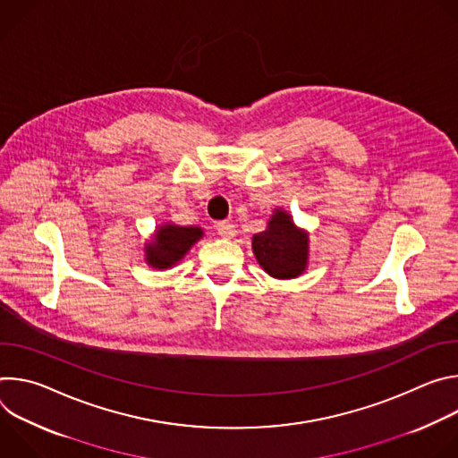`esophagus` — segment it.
Returning <instances> with one entry per match:
<instances>
[{
	"mask_svg": "<svg viewBox=\"0 0 458 458\" xmlns=\"http://www.w3.org/2000/svg\"><path fill=\"white\" fill-rule=\"evenodd\" d=\"M216 228H217V233H219L221 237H225V239H232V237L235 235V226H233V223H230V221H219V223L216 225Z\"/></svg>",
	"mask_w": 458,
	"mask_h": 458,
	"instance_id": "1",
	"label": "esophagus"
}]
</instances>
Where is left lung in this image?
Segmentation results:
<instances>
[{
    "label": "left lung",
    "mask_w": 458,
    "mask_h": 458,
    "mask_svg": "<svg viewBox=\"0 0 458 458\" xmlns=\"http://www.w3.org/2000/svg\"><path fill=\"white\" fill-rule=\"evenodd\" d=\"M251 246L259 265L272 277L292 279L306 268L308 235L283 210L276 212L265 232L253 235Z\"/></svg>",
    "instance_id": "obj_1"
}]
</instances>
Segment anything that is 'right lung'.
Listing matches in <instances>:
<instances>
[{"mask_svg": "<svg viewBox=\"0 0 458 458\" xmlns=\"http://www.w3.org/2000/svg\"><path fill=\"white\" fill-rule=\"evenodd\" d=\"M201 235H203L201 228L175 226V225L161 226L154 235V242L147 246L148 265L156 268H168L175 265Z\"/></svg>", "mask_w": 458, "mask_h": 458, "instance_id": "obj_1", "label": "right lung"}]
</instances>
